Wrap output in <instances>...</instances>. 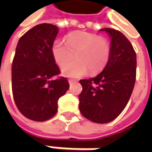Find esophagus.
<instances>
[{
    "mask_svg": "<svg viewBox=\"0 0 152 152\" xmlns=\"http://www.w3.org/2000/svg\"><path fill=\"white\" fill-rule=\"evenodd\" d=\"M74 82H75V80H73V79H69V80H68L69 85H72V84H73Z\"/></svg>",
    "mask_w": 152,
    "mask_h": 152,
    "instance_id": "1",
    "label": "esophagus"
}]
</instances>
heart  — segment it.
<instances>
[{
	"label": "heart",
	"mask_w": 152,
	"mask_h": 152,
	"mask_svg": "<svg viewBox=\"0 0 152 152\" xmlns=\"http://www.w3.org/2000/svg\"><path fill=\"white\" fill-rule=\"evenodd\" d=\"M111 44L106 38L86 31H76L66 36V42L57 39L51 53L57 65L62 66L75 53L76 59L61 67L64 76L79 78L89 71L96 74L102 71L111 56Z\"/></svg>",
	"instance_id": "b5f03b06"
}]
</instances>
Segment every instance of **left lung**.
Here are the masks:
<instances>
[{"mask_svg":"<svg viewBox=\"0 0 152 152\" xmlns=\"http://www.w3.org/2000/svg\"><path fill=\"white\" fill-rule=\"evenodd\" d=\"M111 38V56L105 68L95 78L79 80V111L90 121L106 124L125 108L136 79V53L122 33L102 28Z\"/></svg>","mask_w":152,"mask_h":152,"instance_id":"1","label":"left lung"}]
</instances>
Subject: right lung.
I'll list each match as a JSON object with an SVG mask.
<instances>
[{
  "label": "right lung",
  "mask_w": 152,
  "mask_h": 152,
  "mask_svg": "<svg viewBox=\"0 0 152 152\" xmlns=\"http://www.w3.org/2000/svg\"><path fill=\"white\" fill-rule=\"evenodd\" d=\"M58 28L41 23L18 40L12 65V87L15 104L28 119L42 122L57 112L58 99L69 88L66 78L52 79L60 73L51 53Z\"/></svg>",
  "instance_id": "right-lung-1"
}]
</instances>
